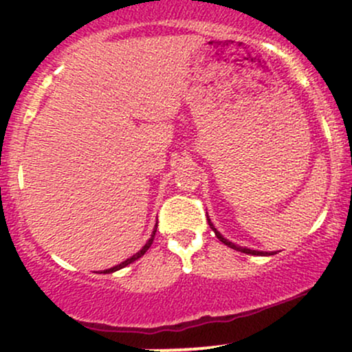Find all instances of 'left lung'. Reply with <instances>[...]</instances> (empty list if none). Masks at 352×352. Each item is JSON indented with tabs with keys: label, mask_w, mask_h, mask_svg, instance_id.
I'll return each mask as SVG.
<instances>
[{
	"label": "left lung",
	"mask_w": 352,
	"mask_h": 352,
	"mask_svg": "<svg viewBox=\"0 0 352 352\" xmlns=\"http://www.w3.org/2000/svg\"><path fill=\"white\" fill-rule=\"evenodd\" d=\"M207 220H208V225H210V228H212L213 232H215V235H217L218 240H220L221 243H225V245H227V246H230V248L236 250V252H241V253H246V254H263V256H270V254H276V252H258V250H252V248H246V246H240V245H235V243H232V241L227 240V238H225L223 235H221L220 232H218V230H217L215 227H213L212 220H210L208 215H207Z\"/></svg>",
	"instance_id": "obj_1"
}]
</instances>
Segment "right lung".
<instances>
[{
    "instance_id": "right-lung-1",
    "label": "right lung",
    "mask_w": 352,
    "mask_h": 352,
    "mask_svg": "<svg viewBox=\"0 0 352 352\" xmlns=\"http://www.w3.org/2000/svg\"><path fill=\"white\" fill-rule=\"evenodd\" d=\"M155 232H157V223H155V227H153V232H152L151 238H148V240H147V243H145V245L142 246V250H139V252H137L135 254H132L131 258H127V260L122 261V263H120V265H116V266H112V268H109V270H104V272H100V273H104V274H106V273H114V272H117V270H122V268H125V266H127V265L134 263V261H135V260H139L140 256H144L145 252H147V250L151 248V245H152L153 238H155Z\"/></svg>"
}]
</instances>
